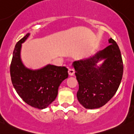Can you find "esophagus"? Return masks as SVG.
Instances as JSON below:
<instances>
[{"mask_svg": "<svg viewBox=\"0 0 134 134\" xmlns=\"http://www.w3.org/2000/svg\"><path fill=\"white\" fill-rule=\"evenodd\" d=\"M75 73V70L72 68H70L68 69V74L70 75V76H72V75H74Z\"/></svg>", "mask_w": 134, "mask_h": 134, "instance_id": "obj_1", "label": "esophagus"}]
</instances>
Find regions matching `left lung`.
Returning a JSON list of instances; mask_svg holds the SVG:
<instances>
[{"instance_id": "8db88e82", "label": "left lung", "mask_w": 134, "mask_h": 134, "mask_svg": "<svg viewBox=\"0 0 134 134\" xmlns=\"http://www.w3.org/2000/svg\"><path fill=\"white\" fill-rule=\"evenodd\" d=\"M109 45L92 57L74 61L73 65L79 82L77 99L86 109L102 107L113 97L122 79L124 65L121 52L111 38ZM104 62L99 67L97 63Z\"/></svg>"}]
</instances>
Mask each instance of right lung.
I'll list each match as a JSON object with an SVG mask.
<instances>
[{"mask_svg": "<svg viewBox=\"0 0 134 134\" xmlns=\"http://www.w3.org/2000/svg\"><path fill=\"white\" fill-rule=\"evenodd\" d=\"M27 34L15 46L10 66L13 87L25 103L35 108H46L56 98L58 88L68 76L65 66L47 64L42 68L33 70L27 68L21 59V43L28 38Z\"/></svg>", "mask_w": 134, "mask_h": 134, "instance_id": "add662e5", "label": "right lung"}]
</instances>
